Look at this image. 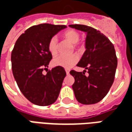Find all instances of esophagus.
I'll use <instances>...</instances> for the list:
<instances>
[{
  "label": "esophagus",
  "mask_w": 132,
  "mask_h": 132,
  "mask_svg": "<svg viewBox=\"0 0 132 132\" xmlns=\"http://www.w3.org/2000/svg\"><path fill=\"white\" fill-rule=\"evenodd\" d=\"M69 72H70V70L69 69H66V74L67 75H69Z\"/></svg>",
  "instance_id": "34e87169"
}]
</instances>
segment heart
I'll return each instance as SVG.
<instances>
[{"label":"heart","instance_id":"heart-1","mask_svg":"<svg viewBox=\"0 0 132 132\" xmlns=\"http://www.w3.org/2000/svg\"><path fill=\"white\" fill-rule=\"evenodd\" d=\"M65 39L69 41L70 43L73 44V47L75 49H78L80 50L83 48L81 44H78V42L80 38L79 33L73 30H68L65 31L62 35ZM48 49L50 54L52 56H55L58 52V45L56 38L53 37L49 41L48 43ZM78 56L77 54H71L69 56H64V55H59L56 57H55L52 61V64L54 66H60L64 69H71L74 66L76 63L78 61Z\"/></svg>","mask_w":132,"mask_h":132}]
</instances>
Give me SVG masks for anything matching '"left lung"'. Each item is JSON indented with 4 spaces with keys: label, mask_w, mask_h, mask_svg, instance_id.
Returning <instances> with one entry per match:
<instances>
[{
    "label": "left lung",
    "mask_w": 132,
    "mask_h": 132,
    "mask_svg": "<svg viewBox=\"0 0 132 132\" xmlns=\"http://www.w3.org/2000/svg\"><path fill=\"white\" fill-rule=\"evenodd\" d=\"M69 27L86 32V50L77 64L85 70L70 71L75 78L72 86L75 97L83 105L95 104L108 94L114 80L117 66L115 49L110 39L93 27L83 24ZM86 71L88 77L85 75Z\"/></svg>",
    "instance_id": "left-lung-1"
}]
</instances>
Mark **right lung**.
<instances>
[{
	"label": "right lung",
	"mask_w": 132,
	"mask_h": 132,
	"mask_svg": "<svg viewBox=\"0 0 132 132\" xmlns=\"http://www.w3.org/2000/svg\"><path fill=\"white\" fill-rule=\"evenodd\" d=\"M66 25L40 24L22 33L11 54L12 71L18 88L29 101L39 106H48L57 100L66 73L56 66L46 75L52 55L48 49L49 39Z\"/></svg>",
	"instance_id": "right-lung-1"
}]
</instances>
